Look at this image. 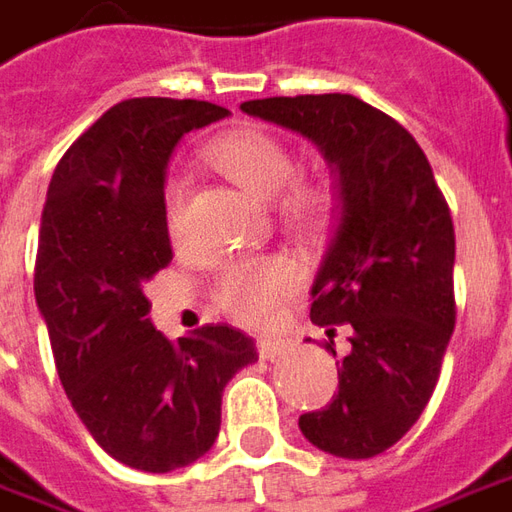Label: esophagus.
<instances>
[{
	"mask_svg": "<svg viewBox=\"0 0 512 512\" xmlns=\"http://www.w3.org/2000/svg\"><path fill=\"white\" fill-rule=\"evenodd\" d=\"M288 349H291L288 338H257V355L263 357V360H277Z\"/></svg>",
	"mask_w": 512,
	"mask_h": 512,
	"instance_id": "1",
	"label": "esophagus"
}]
</instances>
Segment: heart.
Returning a JSON list of instances; mask_svg holds the SVG:
<instances>
[{"label":"heart","instance_id":"b5f03b06","mask_svg":"<svg viewBox=\"0 0 512 512\" xmlns=\"http://www.w3.org/2000/svg\"><path fill=\"white\" fill-rule=\"evenodd\" d=\"M207 160L257 199H274L280 219L299 232L321 230L332 213V191L324 180L296 177V157L285 141L260 127L221 132L205 149ZM185 177L169 174L163 182V219L171 238L180 235ZM296 288V268L282 257L235 260L219 271L216 305L244 327H266L280 313L285 296Z\"/></svg>","mask_w":512,"mask_h":512}]
</instances>
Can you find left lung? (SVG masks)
I'll return each mask as SVG.
<instances>
[{"label":"left lung","instance_id":"obj_1","mask_svg":"<svg viewBox=\"0 0 512 512\" xmlns=\"http://www.w3.org/2000/svg\"><path fill=\"white\" fill-rule=\"evenodd\" d=\"M244 113L305 135L338 182L335 232L313 282V324L352 352L327 407L299 416L321 452L391 449L430 402L455 330V224L430 160L391 116L352 94L252 99Z\"/></svg>","mask_w":512,"mask_h":512}]
</instances>
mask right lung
<instances>
[{"mask_svg":"<svg viewBox=\"0 0 512 512\" xmlns=\"http://www.w3.org/2000/svg\"><path fill=\"white\" fill-rule=\"evenodd\" d=\"M224 116L196 99L119 102L69 146L46 191L35 302L57 377L107 455L149 474L205 455L224 385L257 360L255 341L227 324L169 341L144 293L174 257L163 219L171 152Z\"/></svg>","mask_w":512,"mask_h":512,"instance_id":"right-lung-1","label":"right lung"}]
</instances>
